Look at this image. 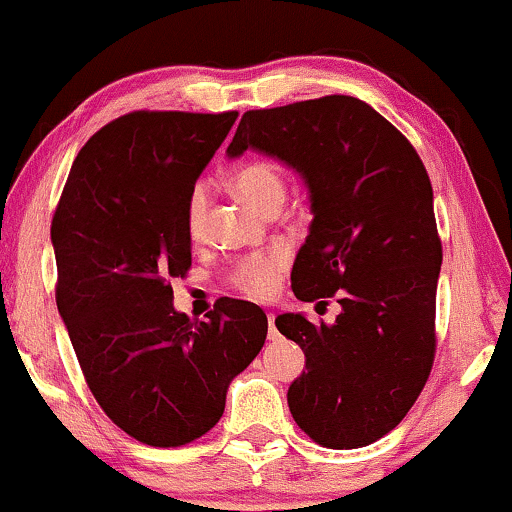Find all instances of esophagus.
<instances>
[{"label":"esophagus","instance_id":"1","mask_svg":"<svg viewBox=\"0 0 512 512\" xmlns=\"http://www.w3.org/2000/svg\"><path fill=\"white\" fill-rule=\"evenodd\" d=\"M267 321H269V340H278L281 338V335H278V331H276V316L274 314H267Z\"/></svg>","mask_w":512,"mask_h":512}]
</instances>
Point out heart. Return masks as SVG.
Here are the masks:
<instances>
[{"label":"heart","mask_w":512,"mask_h":512,"mask_svg":"<svg viewBox=\"0 0 512 512\" xmlns=\"http://www.w3.org/2000/svg\"><path fill=\"white\" fill-rule=\"evenodd\" d=\"M231 186L241 196L245 203L252 205L260 212H274L283 205L286 198V177H283L281 167L271 160H250L243 163L231 177ZM208 210H210V191L205 184H196L186 198L184 208V222L186 231L193 241H198L203 236L205 224H208ZM288 255L283 250L267 252V255H252L248 260L241 262V267L236 269L234 283L238 290H243L245 295L264 297L274 295L281 281L283 269H286Z\"/></svg>","instance_id":"heart-1"}]
</instances>
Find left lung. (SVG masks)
I'll return each mask as SVG.
<instances>
[{
    "mask_svg": "<svg viewBox=\"0 0 512 512\" xmlns=\"http://www.w3.org/2000/svg\"><path fill=\"white\" fill-rule=\"evenodd\" d=\"M248 148L293 167L309 189L295 297L338 295L342 307L331 326L276 316L307 364L288 390L290 413L328 449L373 444L404 420L435 361L442 241L423 160L392 122L340 94L248 111L226 153Z\"/></svg>",
    "mask_w": 512,
    "mask_h": 512,
    "instance_id": "obj_1",
    "label": "left lung"
}]
</instances>
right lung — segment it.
<instances>
[{
	"instance_id": "1",
	"label": "right lung",
	"mask_w": 512,
	"mask_h": 512,
	"mask_svg": "<svg viewBox=\"0 0 512 512\" xmlns=\"http://www.w3.org/2000/svg\"><path fill=\"white\" fill-rule=\"evenodd\" d=\"M236 111H134L70 167L54 219L58 314L94 399L129 437L181 446L222 418L226 390L267 340L257 304L222 297L208 321L174 309L191 269L186 198Z\"/></svg>"
}]
</instances>
